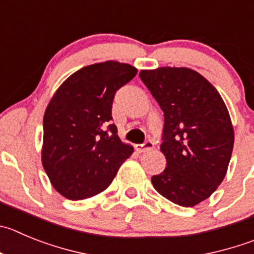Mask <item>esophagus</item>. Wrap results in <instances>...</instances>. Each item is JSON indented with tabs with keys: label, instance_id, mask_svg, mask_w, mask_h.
Wrapping results in <instances>:
<instances>
[{
	"label": "esophagus",
	"instance_id": "obj_1",
	"mask_svg": "<svg viewBox=\"0 0 254 254\" xmlns=\"http://www.w3.org/2000/svg\"><path fill=\"white\" fill-rule=\"evenodd\" d=\"M154 148V143L151 140L145 141L144 144H136L135 145V150L138 151V153H145V151L151 150Z\"/></svg>",
	"mask_w": 254,
	"mask_h": 254
}]
</instances>
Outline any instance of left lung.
<instances>
[{
	"label": "left lung",
	"mask_w": 254,
	"mask_h": 254,
	"mask_svg": "<svg viewBox=\"0 0 254 254\" xmlns=\"http://www.w3.org/2000/svg\"><path fill=\"white\" fill-rule=\"evenodd\" d=\"M164 113L160 150L164 172L151 177L155 190L182 207L209 198L227 174L234 144L228 109L214 86L188 67L139 73Z\"/></svg>",
	"instance_id": "obj_1"
}]
</instances>
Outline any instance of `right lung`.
Returning a JSON list of instances; mask_svg holds the SVG:
<instances>
[{
  "mask_svg": "<svg viewBox=\"0 0 254 254\" xmlns=\"http://www.w3.org/2000/svg\"><path fill=\"white\" fill-rule=\"evenodd\" d=\"M136 72L134 66L118 61L85 66L50 100L44 115L42 167L65 198L81 200L105 190L134 151L109 123L116 90Z\"/></svg>",
  "mask_w": 254,
  "mask_h": 254,
  "instance_id": "add662e5",
  "label": "right lung"
}]
</instances>
